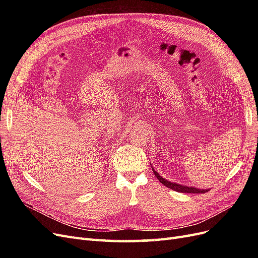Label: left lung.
<instances>
[{
  "label": "left lung",
  "mask_w": 258,
  "mask_h": 258,
  "mask_svg": "<svg viewBox=\"0 0 258 258\" xmlns=\"http://www.w3.org/2000/svg\"><path fill=\"white\" fill-rule=\"evenodd\" d=\"M153 172L155 174V176L158 178V181L163 184L165 186L169 187V188L173 189L175 191H179V192H187V194H205L207 192L208 190L207 189H198L196 188V187H188V186H184V185H178L176 183H171L169 181H167V179H165L163 177H161L156 171L153 169Z\"/></svg>",
  "instance_id": "1"
}]
</instances>
